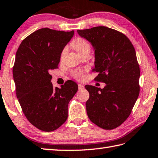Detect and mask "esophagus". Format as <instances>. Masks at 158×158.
I'll list each match as a JSON object with an SVG mask.
<instances>
[{
    "mask_svg": "<svg viewBox=\"0 0 158 158\" xmlns=\"http://www.w3.org/2000/svg\"><path fill=\"white\" fill-rule=\"evenodd\" d=\"M78 89H79V90H82V89H83L85 88V87H84V85H80V84H78Z\"/></svg>",
    "mask_w": 158,
    "mask_h": 158,
    "instance_id": "34e87169",
    "label": "esophagus"
}]
</instances>
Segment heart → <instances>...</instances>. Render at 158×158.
<instances>
[{"label": "heart", "instance_id": "heart-1", "mask_svg": "<svg viewBox=\"0 0 158 158\" xmlns=\"http://www.w3.org/2000/svg\"><path fill=\"white\" fill-rule=\"evenodd\" d=\"M72 46L74 48V49H75L76 51L80 55L82 54L85 52L87 51V50H90V45H89V44L84 39V38H80V37L76 38L73 41ZM66 52H67V48L65 47V48H64V49L62 50V52L61 53V56H60L61 59L63 58ZM73 76L74 78H76L78 80H81L83 77L82 73L81 71H77V72H75L73 73Z\"/></svg>", "mask_w": 158, "mask_h": 158}]
</instances>
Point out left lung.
I'll return each instance as SVG.
<instances>
[{
    "label": "left lung",
    "instance_id": "8db88e82",
    "mask_svg": "<svg viewBox=\"0 0 158 158\" xmlns=\"http://www.w3.org/2000/svg\"><path fill=\"white\" fill-rule=\"evenodd\" d=\"M90 42L95 51V80L105 82L100 89L86 85L89 98L86 102L89 118L106 130L121 125L131 113L139 94L140 71L134 47L125 35L99 26L77 30Z\"/></svg>",
    "mask_w": 158,
    "mask_h": 158
}]
</instances>
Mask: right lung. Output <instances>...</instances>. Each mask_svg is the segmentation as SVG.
Instances as JSON below:
<instances>
[{
  "label": "right lung",
  "instance_id": "right-lung-1",
  "mask_svg": "<svg viewBox=\"0 0 158 158\" xmlns=\"http://www.w3.org/2000/svg\"><path fill=\"white\" fill-rule=\"evenodd\" d=\"M73 34V30L40 29L22 41L16 53L13 76L17 98L29 123L43 131H53L65 123L68 104L78 89L72 80L54 89L50 75Z\"/></svg>",
  "mask_w": 158,
  "mask_h": 158
}]
</instances>
